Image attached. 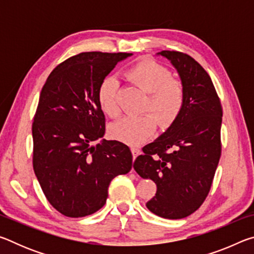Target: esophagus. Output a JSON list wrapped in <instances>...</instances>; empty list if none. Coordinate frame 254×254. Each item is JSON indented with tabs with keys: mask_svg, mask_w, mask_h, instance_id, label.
I'll list each match as a JSON object with an SVG mask.
<instances>
[{
	"mask_svg": "<svg viewBox=\"0 0 254 254\" xmlns=\"http://www.w3.org/2000/svg\"><path fill=\"white\" fill-rule=\"evenodd\" d=\"M131 151H132V156H133V160H134V159L139 156V154L141 153V151H140V149H137V148H131Z\"/></svg>",
	"mask_w": 254,
	"mask_h": 254,
	"instance_id": "34e87169",
	"label": "esophagus"
}]
</instances>
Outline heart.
<instances>
[{"mask_svg": "<svg viewBox=\"0 0 254 254\" xmlns=\"http://www.w3.org/2000/svg\"><path fill=\"white\" fill-rule=\"evenodd\" d=\"M127 75L132 81L149 93L145 109L156 115L159 126L169 127L182 112L185 102L183 84L171 78V72L165 66L152 59H143L127 70ZM118 79L107 76L97 88V101L101 110L109 117L120 113L118 103ZM156 131V120L151 114L126 117L110 127V135L121 142L141 145L150 139Z\"/></svg>", "mask_w": 254, "mask_h": 254, "instance_id": "1", "label": "heart"}]
</instances>
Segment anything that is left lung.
Instances as JSON below:
<instances>
[{
	"instance_id": "1",
	"label": "left lung",
	"mask_w": 254,
	"mask_h": 254,
	"mask_svg": "<svg viewBox=\"0 0 254 254\" xmlns=\"http://www.w3.org/2000/svg\"><path fill=\"white\" fill-rule=\"evenodd\" d=\"M177 70L185 102L177 120L143 147L133 168L157 185L147 203L153 214L169 220L184 218L203 204L221 157L222 106L209 75L195 59L178 51L163 50Z\"/></svg>"
}]
</instances>
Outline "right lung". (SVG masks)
<instances>
[{"instance_id": "right-lung-1", "label": "right lung", "mask_w": 254, "mask_h": 254, "mask_svg": "<svg viewBox=\"0 0 254 254\" xmlns=\"http://www.w3.org/2000/svg\"><path fill=\"white\" fill-rule=\"evenodd\" d=\"M133 54L81 53L51 71L32 124L33 170L47 199L68 217H84L106 203L111 180L132 168L130 148L105 134L97 101L101 81Z\"/></svg>"}]
</instances>
